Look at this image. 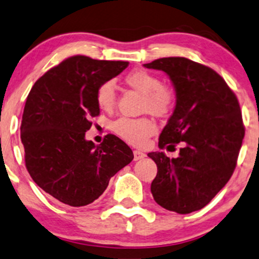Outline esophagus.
<instances>
[{
    "mask_svg": "<svg viewBox=\"0 0 259 259\" xmlns=\"http://www.w3.org/2000/svg\"><path fill=\"white\" fill-rule=\"evenodd\" d=\"M133 156H134V160H140V159L145 158L146 154L143 153V152H140V151H138V150H134L133 151Z\"/></svg>",
    "mask_w": 259,
    "mask_h": 259,
    "instance_id": "34e87169",
    "label": "esophagus"
}]
</instances>
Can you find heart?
<instances>
[{"label": "heart", "mask_w": 259, "mask_h": 259, "mask_svg": "<svg viewBox=\"0 0 259 259\" xmlns=\"http://www.w3.org/2000/svg\"><path fill=\"white\" fill-rule=\"evenodd\" d=\"M125 82L131 88L144 94L143 110L153 115H165L175 102V94L169 87L160 83L154 73L147 70H132L125 77ZM97 106L103 112H110L116 102V88L113 80H107L99 87L96 93ZM113 131L117 137L134 146H142L147 138L156 132V125L147 117L130 119L120 117L113 123Z\"/></svg>", "instance_id": "obj_1"}]
</instances>
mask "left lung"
I'll list each match as a JSON object with an SVG mask.
<instances>
[{
    "label": "left lung",
    "mask_w": 259,
    "mask_h": 259,
    "mask_svg": "<svg viewBox=\"0 0 259 259\" xmlns=\"http://www.w3.org/2000/svg\"><path fill=\"white\" fill-rule=\"evenodd\" d=\"M169 76L176 106L159 136V149L147 156L157 164L151 193L159 206L179 214L199 210L225 187L237 165L245 128L237 96L213 69L183 57L144 64Z\"/></svg>",
    "instance_id": "8db88e82"
}]
</instances>
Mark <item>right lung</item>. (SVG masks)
Wrapping results in <instances>:
<instances>
[{
	"mask_svg": "<svg viewBox=\"0 0 259 259\" xmlns=\"http://www.w3.org/2000/svg\"><path fill=\"white\" fill-rule=\"evenodd\" d=\"M127 66L120 60L70 57L40 77L27 96L21 121L26 167L59 202L71 207L94 202L114 175L132 162V150L113 134L97 146L85 139L90 119L100 114L97 89Z\"/></svg>",
	"mask_w": 259,
	"mask_h": 259,
	"instance_id": "1",
	"label": "right lung"
}]
</instances>
